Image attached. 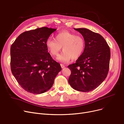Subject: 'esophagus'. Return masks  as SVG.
Instances as JSON below:
<instances>
[{"label":"esophagus","instance_id":"esophagus-1","mask_svg":"<svg viewBox=\"0 0 124 124\" xmlns=\"http://www.w3.org/2000/svg\"><path fill=\"white\" fill-rule=\"evenodd\" d=\"M60 65H61V68H64V67H65V65H64L62 64H60Z\"/></svg>","mask_w":124,"mask_h":124}]
</instances>
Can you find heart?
<instances>
[{
    "mask_svg": "<svg viewBox=\"0 0 124 124\" xmlns=\"http://www.w3.org/2000/svg\"><path fill=\"white\" fill-rule=\"evenodd\" d=\"M46 46L51 55L55 56L61 50L63 51L57 59L60 62H68L70 60L77 59L83 53L85 42L83 38L68 31H63L55 35V39L49 38Z\"/></svg>",
    "mask_w": 124,
    "mask_h": 124,
    "instance_id": "heart-1",
    "label": "heart"
}]
</instances>
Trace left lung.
<instances>
[{"mask_svg": "<svg viewBox=\"0 0 124 124\" xmlns=\"http://www.w3.org/2000/svg\"><path fill=\"white\" fill-rule=\"evenodd\" d=\"M74 29L82 35L85 47L76 62L68 66L71 71L68 82L77 91L89 92L101 85L107 76L110 49L99 34L85 28Z\"/></svg>", "mask_w": 124, "mask_h": 124, "instance_id": "obj_1", "label": "left lung"}]
</instances>
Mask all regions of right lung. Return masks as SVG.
Here are the masks:
<instances>
[{"mask_svg":"<svg viewBox=\"0 0 124 124\" xmlns=\"http://www.w3.org/2000/svg\"><path fill=\"white\" fill-rule=\"evenodd\" d=\"M56 29L43 27L23 32L10 48L11 72L27 92L36 94L50 89L60 64L48 53L46 41Z\"/></svg>","mask_w":124,"mask_h":124,"instance_id":"add662e5","label":"right lung"}]
</instances>
